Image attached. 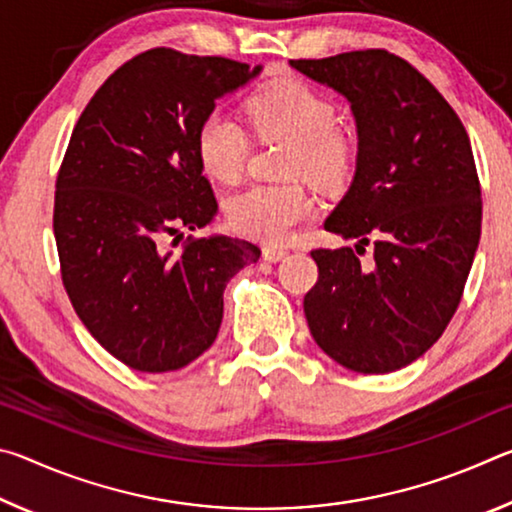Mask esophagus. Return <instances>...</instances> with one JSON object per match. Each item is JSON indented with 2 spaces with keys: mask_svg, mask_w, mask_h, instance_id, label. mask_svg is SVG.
<instances>
[{
  "mask_svg": "<svg viewBox=\"0 0 512 512\" xmlns=\"http://www.w3.org/2000/svg\"><path fill=\"white\" fill-rule=\"evenodd\" d=\"M262 255H264L266 262H282V259L289 255V250L287 248H280V246H266L262 250Z\"/></svg>",
  "mask_w": 512,
  "mask_h": 512,
  "instance_id": "1",
  "label": "esophagus"
}]
</instances>
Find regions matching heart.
<instances>
[{
  "label": "heart",
  "instance_id": "b5f03b06",
  "mask_svg": "<svg viewBox=\"0 0 512 512\" xmlns=\"http://www.w3.org/2000/svg\"><path fill=\"white\" fill-rule=\"evenodd\" d=\"M244 115L262 140H287V176L307 178L323 189L341 187L352 176L359 142L348 126L336 124V108L323 92L300 79L264 85L244 101ZM196 158L207 176L237 183L248 158V137L221 110L201 119L194 135ZM314 212V198L300 183L255 185L225 203L230 228L257 241H282Z\"/></svg>",
  "mask_w": 512,
  "mask_h": 512
}]
</instances>
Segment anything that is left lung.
<instances>
[{
	"instance_id": "1",
	"label": "left lung",
	"mask_w": 512,
	"mask_h": 512,
	"mask_svg": "<svg viewBox=\"0 0 512 512\" xmlns=\"http://www.w3.org/2000/svg\"><path fill=\"white\" fill-rule=\"evenodd\" d=\"M352 103L359 158L325 230L357 248H314L309 332L363 375L420 359L461 305L481 237V183L461 119L424 76L386 49L291 60ZM376 253L360 262L365 246Z\"/></svg>"
}]
</instances>
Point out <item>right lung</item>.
<instances>
[{
    "mask_svg": "<svg viewBox=\"0 0 512 512\" xmlns=\"http://www.w3.org/2000/svg\"><path fill=\"white\" fill-rule=\"evenodd\" d=\"M255 74L223 56L149 49L108 76L69 137L54 196L60 277L81 323L128 368L169 372L201 357L225 284L262 255L232 237L167 248L216 214L194 135Z\"/></svg>",
    "mask_w": 512,
    "mask_h": 512,
    "instance_id": "add662e5",
    "label": "right lung"
}]
</instances>
